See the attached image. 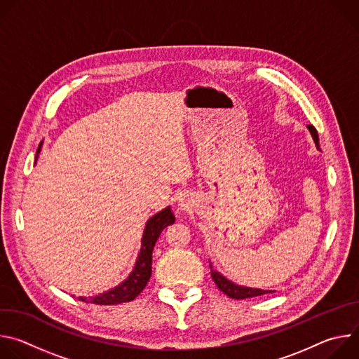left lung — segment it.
Returning a JSON list of instances; mask_svg holds the SVG:
<instances>
[{
	"instance_id": "left-lung-1",
	"label": "left lung",
	"mask_w": 359,
	"mask_h": 359,
	"mask_svg": "<svg viewBox=\"0 0 359 359\" xmlns=\"http://www.w3.org/2000/svg\"><path fill=\"white\" fill-rule=\"evenodd\" d=\"M309 129L311 132V136L317 144V147H320V139H318V133L317 129L313 125H309ZM212 278L215 280L216 285L219 287L220 291H223L226 295H229L230 298L234 299H244V298H252V297H260L264 294H270L274 291H269V290H257V288H248V287H240L233 284L231 281H229L226 277H223L220 273L212 270Z\"/></svg>"
}]
</instances>
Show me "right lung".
Wrapping results in <instances>:
<instances>
[{"instance_id":"add662e5","label":"right lung","mask_w":359,"mask_h":359,"mask_svg":"<svg viewBox=\"0 0 359 359\" xmlns=\"http://www.w3.org/2000/svg\"><path fill=\"white\" fill-rule=\"evenodd\" d=\"M41 146L42 144H39V147L36 150V159H38V153L41 150ZM173 223H175V216H173L170 208L162 210L156 216H153L146 223V229H144L143 238H142L140 254L137 257L136 266H135L133 271L130 273V276L128 277V280H125L121 285L115 287L114 290L102 294V295H96V297H90V298L78 297V299L97 304V305H116V304L129 302V301L135 299L143 291V288L146 287V284L151 276L153 247H155L163 229Z\"/></svg>"}]
</instances>
